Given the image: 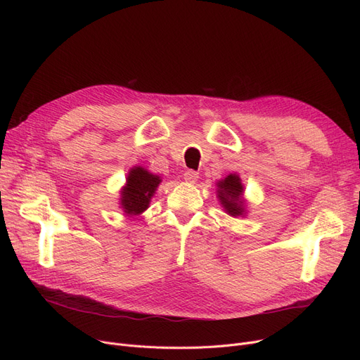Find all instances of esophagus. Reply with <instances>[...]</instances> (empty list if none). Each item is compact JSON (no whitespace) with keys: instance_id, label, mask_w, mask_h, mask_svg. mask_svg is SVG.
I'll return each mask as SVG.
<instances>
[{"instance_id":"obj_1","label":"esophagus","mask_w":360,"mask_h":360,"mask_svg":"<svg viewBox=\"0 0 360 360\" xmlns=\"http://www.w3.org/2000/svg\"><path fill=\"white\" fill-rule=\"evenodd\" d=\"M198 176L200 175H198V172H195V170H186V172L184 174V179L190 184H195L198 181Z\"/></svg>"}]
</instances>
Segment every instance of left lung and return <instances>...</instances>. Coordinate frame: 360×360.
<instances>
[{
    "label": "left lung",
    "mask_w": 360,
    "mask_h": 360,
    "mask_svg": "<svg viewBox=\"0 0 360 360\" xmlns=\"http://www.w3.org/2000/svg\"><path fill=\"white\" fill-rule=\"evenodd\" d=\"M243 185L240 178L235 174H231L224 179L217 182V197L226 213L238 217L245 214V204L242 201Z\"/></svg>",
    "instance_id": "8db88e82"
}]
</instances>
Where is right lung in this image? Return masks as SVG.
I'll return each mask as SVG.
<instances>
[{
	"mask_svg": "<svg viewBox=\"0 0 360 360\" xmlns=\"http://www.w3.org/2000/svg\"><path fill=\"white\" fill-rule=\"evenodd\" d=\"M160 182V176L150 174L147 169L141 166L132 167L128 172L127 184L121 190V209L124 213L137 216L147 210Z\"/></svg>",
	"mask_w": 360,
	"mask_h": 360,
	"instance_id": "1",
	"label": "right lung"
}]
</instances>
